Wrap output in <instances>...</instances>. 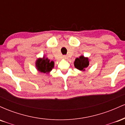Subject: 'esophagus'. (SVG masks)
Here are the masks:
<instances>
[{
  "label": "esophagus",
  "instance_id": "esophagus-1",
  "mask_svg": "<svg viewBox=\"0 0 125 125\" xmlns=\"http://www.w3.org/2000/svg\"><path fill=\"white\" fill-rule=\"evenodd\" d=\"M63 58L64 59H67L68 58V56H67V55H63Z\"/></svg>",
  "mask_w": 125,
  "mask_h": 125
}]
</instances>
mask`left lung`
Listing matches in <instances>:
<instances>
[{
	"label": "left lung",
	"instance_id": "left-lung-1",
	"mask_svg": "<svg viewBox=\"0 0 125 125\" xmlns=\"http://www.w3.org/2000/svg\"><path fill=\"white\" fill-rule=\"evenodd\" d=\"M89 64V59L84 56L81 55L79 58H76L74 62V66L76 68L81 71H84L85 69L88 67Z\"/></svg>",
	"mask_w": 125,
	"mask_h": 125
}]
</instances>
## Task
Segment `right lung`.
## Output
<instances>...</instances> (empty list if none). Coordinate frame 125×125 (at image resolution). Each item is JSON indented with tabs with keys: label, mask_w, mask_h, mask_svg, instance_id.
<instances>
[{
	"label": "right lung",
	"mask_w": 125,
	"mask_h": 125,
	"mask_svg": "<svg viewBox=\"0 0 125 125\" xmlns=\"http://www.w3.org/2000/svg\"><path fill=\"white\" fill-rule=\"evenodd\" d=\"M54 62L51 61L48 58H45L44 56L42 58H38L36 61L37 70L43 73H49L54 67Z\"/></svg>",
	"instance_id": "add662e5"
}]
</instances>
